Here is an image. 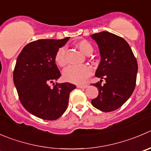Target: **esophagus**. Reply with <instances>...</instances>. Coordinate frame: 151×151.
<instances>
[{"mask_svg": "<svg viewBox=\"0 0 151 151\" xmlns=\"http://www.w3.org/2000/svg\"><path fill=\"white\" fill-rule=\"evenodd\" d=\"M77 87L79 88H86L88 86L87 85H77Z\"/></svg>", "mask_w": 151, "mask_h": 151, "instance_id": "1", "label": "esophagus"}]
</instances>
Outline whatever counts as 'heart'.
Instances as JSON below:
<instances>
[{"label": "heart", "mask_w": 151, "mask_h": 151, "mask_svg": "<svg viewBox=\"0 0 151 151\" xmlns=\"http://www.w3.org/2000/svg\"><path fill=\"white\" fill-rule=\"evenodd\" d=\"M76 46L79 50L86 55H89L93 52V46L86 40H81L77 42ZM66 48L65 46L60 48L55 54V60L57 65L60 67H64L67 63L66 58ZM91 68L87 65H71L64 70L63 73V77L64 80L69 83L80 84L85 82L91 74Z\"/></svg>", "instance_id": "heart-1"}]
</instances>
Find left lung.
Listing matches in <instances>:
<instances>
[{"instance_id": "1", "label": "left lung", "mask_w": 151, "mask_h": 151, "mask_svg": "<svg viewBox=\"0 0 151 151\" xmlns=\"http://www.w3.org/2000/svg\"><path fill=\"white\" fill-rule=\"evenodd\" d=\"M97 43L101 60L95 76L105 79L93 84L98 96L91 100L93 107L103 112L120 108L134 92L138 64L129 44L121 37L108 32L91 35Z\"/></svg>"}]
</instances>
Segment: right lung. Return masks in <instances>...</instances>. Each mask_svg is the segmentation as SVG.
<instances>
[{
  "mask_svg": "<svg viewBox=\"0 0 151 151\" xmlns=\"http://www.w3.org/2000/svg\"><path fill=\"white\" fill-rule=\"evenodd\" d=\"M68 39L31 42L16 61L13 80L19 99L26 111L45 120H55L62 116L68 107L70 93L76 88L69 83H53V88L49 86L60 77L55 54Z\"/></svg>",
  "mask_w": 151,
  "mask_h": 151,
  "instance_id": "1",
  "label": "right lung"
}]
</instances>
